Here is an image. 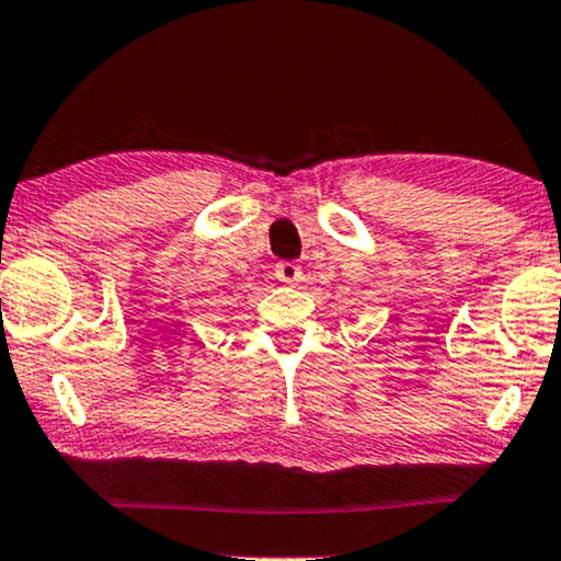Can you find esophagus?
Segmentation results:
<instances>
[{"label": "esophagus", "instance_id": "obj_1", "mask_svg": "<svg viewBox=\"0 0 561 561\" xmlns=\"http://www.w3.org/2000/svg\"><path fill=\"white\" fill-rule=\"evenodd\" d=\"M301 267L296 265V262H278L275 265V278H278L280 283H286V286H296V283L301 280Z\"/></svg>", "mask_w": 561, "mask_h": 561}]
</instances>
